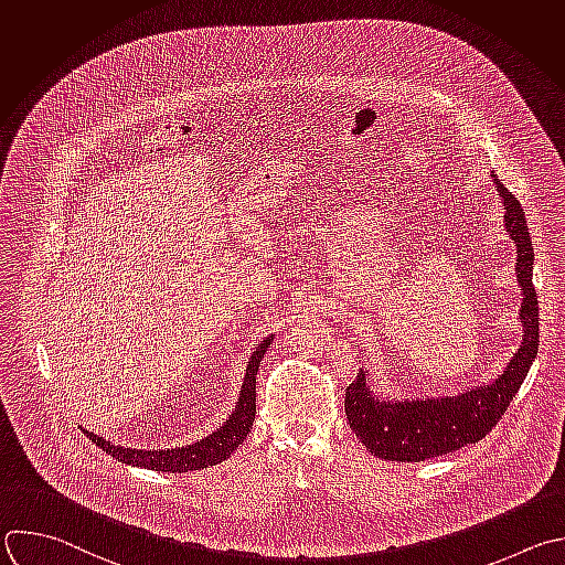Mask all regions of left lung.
<instances>
[{"instance_id": "1", "label": "left lung", "mask_w": 565, "mask_h": 565, "mask_svg": "<svg viewBox=\"0 0 565 565\" xmlns=\"http://www.w3.org/2000/svg\"><path fill=\"white\" fill-rule=\"evenodd\" d=\"M501 195L505 231L516 246V281L521 288V345L490 384L472 386L455 397L393 399L377 395L361 365L345 388V419L367 452L386 461H426L483 439L508 411L539 350V301L532 286L534 250L523 209L492 172Z\"/></svg>"}]
</instances>
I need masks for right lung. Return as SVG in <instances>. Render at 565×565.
I'll return each mask as SVG.
<instances>
[{
	"label": "right lung",
	"mask_w": 565,
	"mask_h": 565,
	"mask_svg": "<svg viewBox=\"0 0 565 565\" xmlns=\"http://www.w3.org/2000/svg\"><path fill=\"white\" fill-rule=\"evenodd\" d=\"M275 337H266L250 354L246 374H244V384L239 391L237 406L233 415L209 437L191 444V446H181V448H166V450H135V448H124V446H113L99 435H93L88 430L86 437L93 439L104 452L115 457L121 463L146 468V470H159V472H191V470H202L215 463L226 461L237 446L248 437L253 422H255V397H257V370L259 361L264 359L266 350L270 348V341Z\"/></svg>",
	"instance_id": "add662e5"
}]
</instances>
